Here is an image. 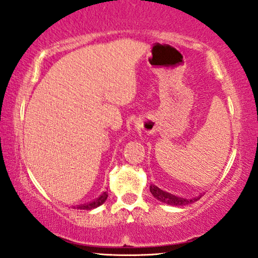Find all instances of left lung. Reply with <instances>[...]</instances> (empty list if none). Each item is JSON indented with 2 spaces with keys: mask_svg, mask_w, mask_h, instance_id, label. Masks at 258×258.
<instances>
[{
  "mask_svg": "<svg viewBox=\"0 0 258 258\" xmlns=\"http://www.w3.org/2000/svg\"><path fill=\"white\" fill-rule=\"evenodd\" d=\"M150 192L153 194V196L155 197V199L160 201V202H163L165 204H170V206H176V207H183V206H186V204L194 203L202 197V195H199L196 197H192V199H183V197L175 196L170 192H167V191H164V190H161L156 185H150Z\"/></svg>",
  "mask_w": 258,
  "mask_h": 258,
  "instance_id": "left-lung-1",
  "label": "left lung"
}]
</instances>
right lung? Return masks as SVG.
I'll use <instances>...</instances> for the list:
<instances>
[{
    "mask_svg": "<svg viewBox=\"0 0 258 258\" xmlns=\"http://www.w3.org/2000/svg\"><path fill=\"white\" fill-rule=\"evenodd\" d=\"M107 199H108V194L103 192L101 196H98L97 199L91 201V202L86 203V204H81V206H77L76 208L81 210H91V209H94V208H97V207H100L101 204H103Z\"/></svg>",
    "mask_w": 258,
    "mask_h": 258,
    "instance_id": "add662e5",
    "label": "right lung"
}]
</instances>
